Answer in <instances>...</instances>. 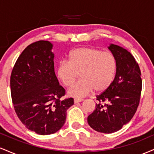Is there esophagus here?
Returning a JSON list of instances; mask_svg holds the SVG:
<instances>
[{"instance_id": "34e87169", "label": "esophagus", "mask_w": 154, "mask_h": 154, "mask_svg": "<svg viewBox=\"0 0 154 154\" xmlns=\"http://www.w3.org/2000/svg\"><path fill=\"white\" fill-rule=\"evenodd\" d=\"M83 101V99H78V98H75V100H74V102H75V103H78L79 102H82Z\"/></svg>"}]
</instances>
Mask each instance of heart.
I'll return each mask as SVG.
<instances>
[{
	"instance_id": "heart-1",
	"label": "heart",
	"mask_w": 154,
	"mask_h": 154,
	"mask_svg": "<svg viewBox=\"0 0 154 154\" xmlns=\"http://www.w3.org/2000/svg\"><path fill=\"white\" fill-rule=\"evenodd\" d=\"M116 59L109 51L93 47H81L69 54L68 61H60L56 75L65 87H70L79 74L81 80L69 89L68 95L76 98L93 92L102 93L110 87L116 75Z\"/></svg>"
}]
</instances>
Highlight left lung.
I'll list each match as a JSON object with an SVG mask.
<instances>
[{"label":"left lung","mask_w":154,"mask_h":154,"mask_svg":"<svg viewBox=\"0 0 154 154\" xmlns=\"http://www.w3.org/2000/svg\"><path fill=\"white\" fill-rule=\"evenodd\" d=\"M108 48L117 63L112 84L96 99L98 103L88 117V125L103 133L115 132L128 124L139 105L142 79L139 66L132 55L117 45L110 44Z\"/></svg>","instance_id":"obj_1"}]
</instances>
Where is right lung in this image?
I'll return each mask as SVG.
<instances>
[{"instance_id": "right-lung-1", "label": "right lung", "mask_w": 154, "mask_h": 154, "mask_svg": "<svg viewBox=\"0 0 154 154\" xmlns=\"http://www.w3.org/2000/svg\"><path fill=\"white\" fill-rule=\"evenodd\" d=\"M53 44L40 40L28 45L12 70L10 85L14 110L29 130L54 134L64 125L73 98L61 99L65 90L54 72Z\"/></svg>"}]
</instances>
